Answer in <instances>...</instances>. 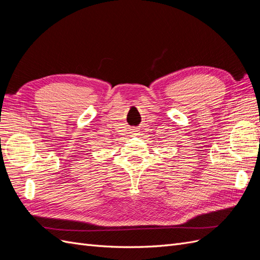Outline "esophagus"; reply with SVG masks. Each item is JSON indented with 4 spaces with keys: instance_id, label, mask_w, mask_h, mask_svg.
I'll return each instance as SVG.
<instances>
[{
    "instance_id": "1",
    "label": "esophagus",
    "mask_w": 260,
    "mask_h": 260,
    "mask_svg": "<svg viewBox=\"0 0 260 260\" xmlns=\"http://www.w3.org/2000/svg\"><path fill=\"white\" fill-rule=\"evenodd\" d=\"M138 130L137 129H132V131H131V135H133V136H137L138 135Z\"/></svg>"
}]
</instances>
